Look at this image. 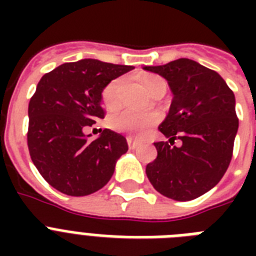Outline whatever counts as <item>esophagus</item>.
I'll return each instance as SVG.
<instances>
[{"instance_id":"34e87169","label":"esophagus","mask_w":256,"mask_h":256,"mask_svg":"<svg viewBox=\"0 0 256 256\" xmlns=\"http://www.w3.org/2000/svg\"><path fill=\"white\" fill-rule=\"evenodd\" d=\"M128 148H130V150H136V148L140 146V144H138V142H136V140H132V138H128Z\"/></svg>"}]
</instances>
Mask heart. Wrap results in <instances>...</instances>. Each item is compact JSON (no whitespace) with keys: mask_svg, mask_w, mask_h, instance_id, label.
Wrapping results in <instances>:
<instances>
[{"mask_svg":"<svg viewBox=\"0 0 256 256\" xmlns=\"http://www.w3.org/2000/svg\"><path fill=\"white\" fill-rule=\"evenodd\" d=\"M144 86L150 96L160 90L166 92V82L160 77L150 76L144 80ZM120 88L122 80H114L104 88L102 100L108 108H116L120 104ZM158 120V116L154 112H136L132 110H118L108 116V126L116 132H126L132 138H144L148 136L150 128Z\"/></svg>","mask_w":256,"mask_h":256,"instance_id":"obj_1","label":"heart"}]
</instances>
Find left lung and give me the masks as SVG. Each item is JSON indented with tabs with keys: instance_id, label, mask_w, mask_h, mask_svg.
I'll list each match as a JSON object with an SVG mask.
<instances>
[{
	"instance_id": "left-lung-1",
	"label": "left lung",
	"mask_w": 256,
	"mask_h": 256,
	"mask_svg": "<svg viewBox=\"0 0 256 256\" xmlns=\"http://www.w3.org/2000/svg\"><path fill=\"white\" fill-rule=\"evenodd\" d=\"M168 84L172 100L160 124L168 142H156V160L146 166L154 188L174 200L206 194L226 172L238 132L235 96L216 72L188 58L144 66ZM182 140L179 148L174 140Z\"/></svg>"
}]
</instances>
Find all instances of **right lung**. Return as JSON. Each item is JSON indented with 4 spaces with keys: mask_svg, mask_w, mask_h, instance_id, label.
Wrapping results in <instances>:
<instances>
[{
    "mask_svg": "<svg viewBox=\"0 0 256 256\" xmlns=\"http://www.w3.org/2000/svg\"><path fill=\"white\" fill-rule=\"evenodd\" d=\"M132 69L86 58L62 64L38 82L28 110V146L34 166L56 190L85 196L110 180L128 150L126 138L104 128L90 140L85 128L104 118V88Z\"/></svg>",
    "mask_w": 256,
    "mask_h": 256,
    "instance_id": "1",
    "label": "right lung"
}]
</instances>
